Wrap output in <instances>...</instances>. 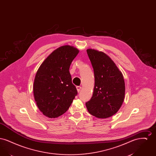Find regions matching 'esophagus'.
Instances as JSON below:
<instances>
[{
	"instance_id": "34e87169",
	"label": "esophagus",
	"mask_w": 156,
	"mask_h": 156,
	"mask_svg": "<svg viewBox=\"0 0 156 156\" xmlns=\"http://www.w3.org/2000/svg\"><path fill=\"white\" fill-rule=\"evenodd\" d=\"M81 87H80V86H77V87H76V89H77V91H78V92L81 90Z\"/></svg>"
}]
</instances>
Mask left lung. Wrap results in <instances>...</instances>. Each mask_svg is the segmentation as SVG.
I'll use <instances>...</instances> for the list:
<instances>
[{"label":"left lung","mask_w":156,"mask_h":156,"mask_svg":"<svg viewBox=\"0 0 156 156\" xmlns=\"http://www.w3.org/2000/svg\"><path fill=\"white\" fill-rule=\"evenodd\" d=\"M87 52L94 68L95 85L92 97L86 103V106L90 115L106 119L116 113L123 102V76L105 53L92 48L87 49Z\"/></svg>","instance_id":"8db88e82"}]
</instances>
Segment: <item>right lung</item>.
Masks as SVG:
<instances>
[{"instance_id": "1", "label": "right lung", "mask_w": 156, "mask_h": 156, "mask_svg": "<svg viewBox=\"0 0 156 156\" xmlns=\"http://www.w3.org/2000/svg\"><path fill=\"white\" fill-rule=\"evenodd\" d=\"M79 50L66 45L53 51L38 68L33 94L39 110L49 118H57L67 112L77 90L72 83L69 67Z\"/></svg>"}]
</instances>
